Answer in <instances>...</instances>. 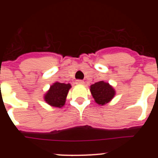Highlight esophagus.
Wrapping results in <instances>:
<instances>
[{"mask_svg":"<svg viewBox=\"0 0 158 158\" xmlns=\"http://www.w3.org/2000/svg\"><path fill=\"white\" fill-rule=\"evenodd\" d=\"M76 84H77V85H84L85 82L83 80H81V79H78V80L76 81Z\"/></svg>","mask_w":158,"mask_h":158,"instance_id":"34e87169","label":"esophagus"}]
</instances>
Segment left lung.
Listing matches in <instances>:
<instances>
[{"mask_svg":"<svg viewBox=\"0 0 158 158\" xmlns=\"http://www.w3.org/2000/svg\"><path fill=\"white\" fill-rule=\"evenodd\" d=\"M90 91L95 102L101 106L109 102L115 95V91L113 87L104 81L95 82L91 85Z\"/></svg>","mask_w":158,"mask_h":158,"instance_id":"1","label":"left lung"}]
</instances>
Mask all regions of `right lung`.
<instances>
[{
    "mask_svg": "<svg viewBox=\"0 0 158 158\" xmlns=\"http://www.w3.org/2000/svg\"><path fill=\"white\" fill-rule=\"evenodd\" d=\"M71 85L69 83H60L55 82L50 86V88L44 95V100L47 104L52 107L61 108L66 102V96L69 92Z\"/></svg>",
    "mask_w": 158,
    "mask_h": 158,
    "instance_id": "add662e5",
    "label": "right lung"
}]
</instances>
